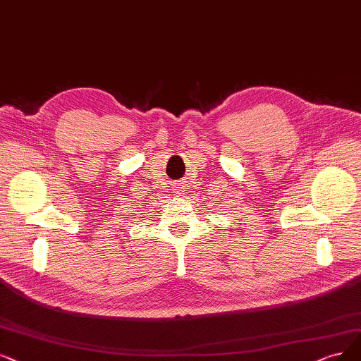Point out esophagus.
I'll list each match as a JSON object with an SVG mask.
<instances>
[{
    "instance_id": "obj_1",
    "label": "esophagus",
    "mask_w": 361,
    "mask_h": 361,
    "mask_svg": "<svg viewBox=\"0 0 361 361\" xmlns=\"http://www.w3.org/2000/svg\"><path fill=\"white\" fill-rule=\"evenodd\" d=\"M175 188H176V192L179 194L180 191H182V188H183V185L179 182V183H176V186H175Z\"/></svg>"
}]
</instances>
